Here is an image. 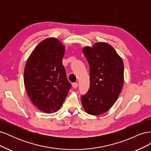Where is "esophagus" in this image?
I'll return each instance as SVG.
<instances>
[{
  "label": "esophagus",
  "instance_id": "obj_1",
  "mask_svg": "<svg viewBox=\"0 0 151 151\" xmlns=\"http://www.w3.org/2000/svg\"><path fill=\"white\" fill-rule=\"evenodd\" d=\"M73 88H77V87H78V83H74V84H73Z\"/></svg>",
  "mask_w": 151,
  "mask_h": 151
}]
</instances>
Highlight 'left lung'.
Masks as SVG:
<instances>
[{"label":"left lung","mask_w":151,"mask_h":151,"mask_svg":"<svg viewBox=\"0 0 151 151\" xmlns=\"http://www.w3.org/2000/svg\"><path fill=\"white\" fill-rule=\"evenodd\" d=\"M83 52L89 65L90 88L82 96V104L87 113L99 115L112 107L121 93L123 62L108 43H95L92 47H84Z\"/></svg>","instance_id":"1"}]
</instances>
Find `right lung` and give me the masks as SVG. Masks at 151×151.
Instances as JSON below:
<instances>
[{
  "label": "right lung",
  "mask_w": 151,
  "mask_h": 151,
  "mask_svg": "<svg viewBox=\"0 0 151 151\" xmlns=\"http://www.w3.org/2000/svg\"><path fill=\"white\" fill-rule=\"evenodd\" d=\"M65 47L55 38L42 41L26 63L24 83L28 96L39 110L55 113L60 108L69 92L62 58Z\"/></svg>",
  "instance_id": "obj_1"
}]
</instances>
